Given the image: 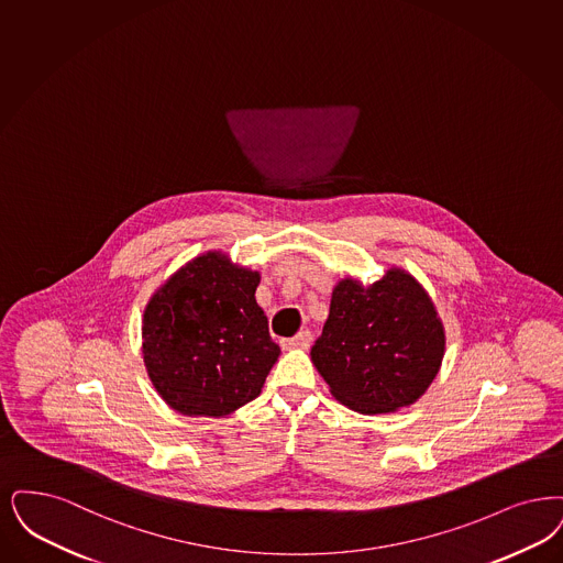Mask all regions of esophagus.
<instances>
[{
	"label": "esophagus",
	"instance_id": "1",
	"mask_svg": "<svg viewBox=\"0 0 563 563\" xmlns=\"http://www.w3.org/2000/svg\"><path fill=\"white\" fill-rule=\"evenodd\" d=\"M310 343H312V333L310 331H299L295 338L291 339H283V347H287V350H308L310 347Z\"/></svg>",
	"mask_w": 563,
	"mask_h": 563
}]
</instances>
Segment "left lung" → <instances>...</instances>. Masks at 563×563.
<instances>
[{"instance_id": "left-lung-1", "label": "left lung", "mask_w": 563, "mask_h": 563, "mask_svg": "<svg viewBox=\"0 0 563 563\" xmlns=\"http://www.w3.org/2000/svg\"><path fill=\"white\" fill-rule=\"evenodd\" d=\"M444 327L426 289L400 268L364 287L339 280L312 362L341 405L382 415L417 402L444 358Z\"/></svg>"}]
</instances>
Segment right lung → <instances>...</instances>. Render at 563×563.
Wrapping results in <instances>:
<instances>
[{
    "label": "right lung",
    "mask_w": 563,
    "mask_h": 563,
    "mask_svg": "<svg viewBox=\"0 0 563 563\" xmlns=\"http://www.w3.org/2000/svg\"><path fill=\"white\" fill-rule=\"evenodd\" d=\"M260 272L220 251L181 266L151 297L142 354L158 396L186 417H224L260 396L280 347L255 301Z\"/></svg>",
    "instance_id": "right-lung-1"
}]
</instances>
